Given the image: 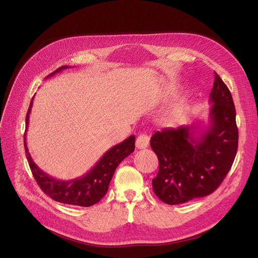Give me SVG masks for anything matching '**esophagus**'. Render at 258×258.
<instances>
[{"label":"esophagus","mask_w":258,"mask_h":258,"mask_svg":"<svg viewBox=\"0 0 258 258\" xmlns=\"http://www.w3.org/2000/svg\"><path fill=\"white\" fill-rule=\"evenodd\" d=\"M148 143H150V137L143 134L137 138L136 146L137 148H139V150H142V148H146L148 146Z\"/></svg>","instance_id":"1"}]
</instances>
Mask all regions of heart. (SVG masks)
I'll return each mask as SVG.
<instances>
[{"label":"heart","instance_id":"b5f03b06","mask_svg":"<svg viewBox=\"0 0 258 258\" xmlns=\"http://www.w3.org/2000/svg\"><path fill=\"white\" fill-rule=\"evenodd\" d=\"M186 118V111L185 108L181 107V108H176L173 112H171L166 118L163 120L165 124L167 126H173V124L182 122L184 119Z\"/></svg>","mask_w":258,"mask_h":258}]
</instances>
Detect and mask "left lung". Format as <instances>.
Listing matches in <instances>:
<instances>
[{"label": "left lung", "mask_w": 258, "mask_h": 258, "mask_svg": "<svg viewBox=\"0 0 258 258\" xmlns=\"http://www.w3.org/2000/svg\"><path fill=\"white\" fill-rule=\"evenodd\" d=\"M209 127L167 128L151 138L159 160L153 189L167 205L185 204L212 194L227 175L238 150L236 108L231 93L214 75Z\"/></svg>", "instance_id": "obj_1"}]
</instances>
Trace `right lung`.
Here are the masks:
<instances>
[{
	"mask_svg": "<svg viewBox=\"0 0 258 258\" xmlns=\"http://www.w3.org/2000/svg\"><path fill=\"white\" fill-rule=\"evenodd\" d=\"M68 66H63L56 71L49 74L50 77L62 70L68 69ZM33 99L31 100L29 110L26 117V134L29 124V116L31 113V107L33 104ZM25 134V151L29 162V166L37 184L40 185L42 190L54 201L61 204L80 206V207H90L96 205L102 199L107 191L108 185L117 166L135 151L136 137L130 136L121 143L113 146L108 150L100 160L96 163L87 173L81 177H77L70 181H61V179L53 178L52 176L46 174L44 171L38 168L29 153Z\"/></svg>",
	"mask_w": 258,
	"mask_h": 258,
	"instance_id": "obj_1",
	"label": "right lung"
}]
</instances>
